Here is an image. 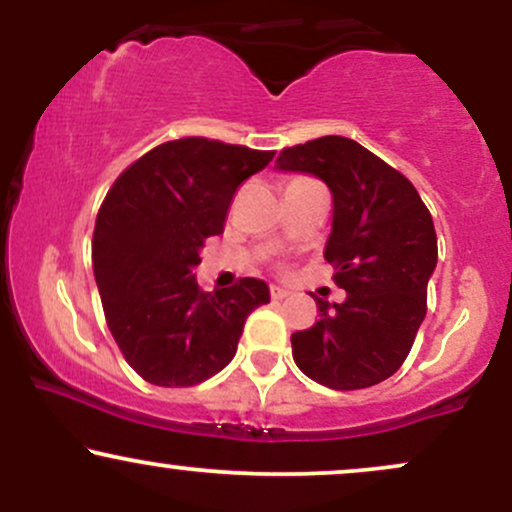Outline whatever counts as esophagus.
<instances>
[{
	"instance_id": "1",
	"label": "esophagus",
	"mask_w": 512,
	"mask_h": 512,
	"mask_svg": "<svg viewBox=\"0 0 512 512\" xmlns=\"http://www.w3.org/2000/svg\"><path fill=\"white\" fill-rule=\"evenodd\" d=\"M269 293H272V298H274V301H284V298L289 296V291H286V289H281V286H272V291H269Z\"/></svg>"
}]
</instances>
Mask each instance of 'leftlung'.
Here are the masks:
<instances>
[{"instance_id":"left-lung-1","label":"left lung","mask_w":512,"mask_h":512,"mask_svg":"<svg viewBox=\"0 0 512 512\" xmlns=\"http://www.w3.org/2000/svg\"><path fill=\"white\" fill-rule=\"evenodd\" d=\"M284 173L315 175L332 192L325 260L344 303L317 301L320 320L291 334L293 361L315 383L361 390L397 373L426 317L438 262L433 219L414 185L354 139H313L276 158Z\"/></svg>"}]
</instances>
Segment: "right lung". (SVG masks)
I'll return each instance as SVG.
<instances>
[{"mask_svg":"<svg viewBox=\"0 0 512 512\" xmlns=\"http://www.w3.org/2000/svg\"><path fill=\"white\" fill-rule=\"evenodd\" d=\"M274 151L185 137L134 161L110 187L93 231V274L117 346L151 385L190 387L233 361L245 320L269 303L262 279L204 293V240L223 233L238 185Z\"/></svg>","mask_w":512,"mask_h":512,"instance_id":"obj_1","label":"right lung"}]
</instances>
